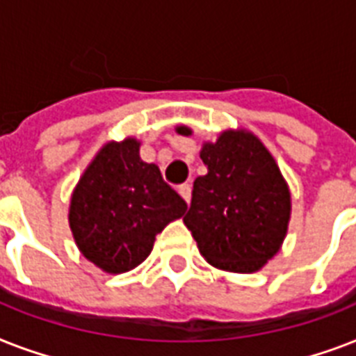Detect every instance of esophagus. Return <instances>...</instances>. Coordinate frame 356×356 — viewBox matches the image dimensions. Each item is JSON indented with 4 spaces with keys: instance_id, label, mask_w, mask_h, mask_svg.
<instances>
[{
    "instance_id": "34e87169",
    "label": "esophagus",
    "mask_w": 356,
    "mask_h": 356,
    "mask_svg": "<svg viewBox=\"0 0 356 356\" xmlns=\"http://www.w3.org/2000/svg\"><path fill=\"white\" fill-rule=\"evenodd\" d=\"M177 190H179V194H181V197H183V200L188 203L190 197H192V188H190V184H186V183L181 184Z\"/></svg>"
}]
</instances>
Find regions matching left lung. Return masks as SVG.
I'll use <instances>...</instances> for the list:
<instances>
[{
    "label": "left lung",
    "mask_w": 356,
    "mask_h": 356,
    "mask_svg": "<svg viewBox=\"0 0 356 356\" xmlns=\"http://www.w3.org/2000/svg\"><path fill=\"white\" fill-rule=\"evenodd\" d=\"M181 134L190 129L179 127ZM207 175L194 181L184 225L220 270L251 273L279 251L290 220V192L273 156L251 133L225 131L205 144Z\"/></svg>",
    "instance_id": "8db88e82"
}]
</instances>
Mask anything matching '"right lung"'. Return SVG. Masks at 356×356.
Returning a JSON list of instances; mask_svg holds the SVG:
<instances>
[{
    "label": "right lung",
    "instance_id": "1",
    "mask_svg": "<svg viewBox=\"0 0 356 356\" xmlns=\"http://www.w3.org/2000/svg\"><path fill=\"white\" fill-rule=\"evenodd\" d=\"M127 138L107 144L83 173L70 205V227L81 253L108 273L149 257L155 236L186 211V201Z\"/></svg>",
    "mask_w": 356,
    "mask_h": 356
}]
</instances>
